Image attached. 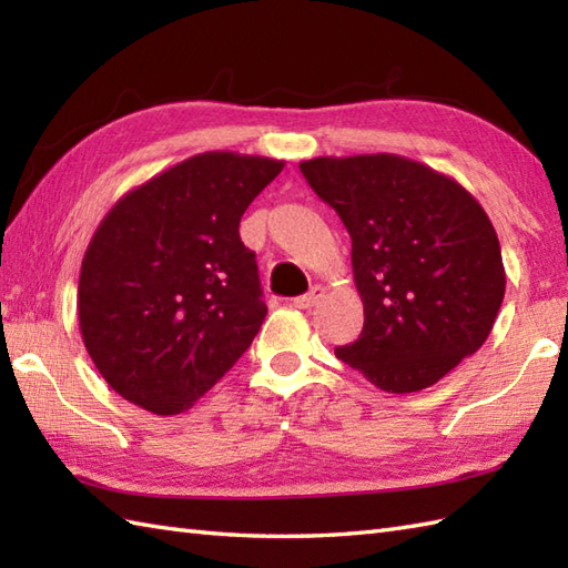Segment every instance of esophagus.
<instances>
[{
  "mask_svg": "<svg viewBox=\"0 0 568 568\" xmlns=\"http://www.w3.org/2000/svg\"><path fill=\"white\" fill-rule=\"evenodd\" d=\"M320 297H322V287H320V285H315V287H312L310 293L295 297V300H293V307H297V310H310L312 305L317 303Z\"/></svg>",
  "mask_w": 568,
  "mask_h": 568,
  "instance_id": "obj_1",
  "label": "esophagus"
}]
</instances>
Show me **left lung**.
I'll return each instance as SVG.
<instances>
[{"label": "left lung", "mask_w": 568, "mask_h": 568, "mask_svg": "<svg viewBox=\"0 0 568 568\" xmlns=\"http://www.w3.org/2000/svg\"><path fill=\"white\" fill-rule=\"evenodd\" d=\"M352 236L364 329L336 346L388 393H417L476 354L505 295L500 244L456 180L395 153L300 163Z\"/></svg>", "instance_id": "obj_1"}]
</instances>
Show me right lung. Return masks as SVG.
<instances>
[{
	"mask_svg": "<svg viewBox=\"0 0 568 568\" xmlns=\"http://www.w3.org/2000/svg\"><path fill=\"white\" fill-rule=\"evenodd\" d=\"M283 165L200 153L104 216L82 258L78 320L94 366L124 400L183 413L251 346L268 307L239 222Z\"/></svg>",
	"mask_w": 568,
	"mask_h": 568,
	"instance_id": "obj_1",
	"label": "right lung"
}]
</instances>
